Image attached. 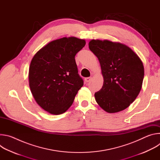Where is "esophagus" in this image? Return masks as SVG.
I'll return each instance as SVG.
<instances>
[{
	"label": "esophagus",
	"instance_id": "obj_1",
	"mask_svg": "<svg viewBox=\"0 0 160 160\" xmlns=\"http://www.w3.org/2000/svg\"><path fill=\"white\" fill-rule=\"evenodd\" d=\"M91 80H92V77H87V78H85V81L86 82H89L91 81Z\"/></svg>",
	"mask_w": 160,
	"mask_h": 160
}]
</instances>
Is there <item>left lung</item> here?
<instances>
[{
	"label": "left lung",
	"mask_w": 160,
	"mask_h": 160,
	"mask_svg": "<svg viewBox=\"0 0 160 160\" xmlns=\"http://www.w3.org/2000/svg\"><path fill=\"white\" fill-rule=\"evenodd\" d=\"M88 48L98 58L104 78L95 99L105 111L124 110L139 95L144 69L142 61L126 45L104 40H92Z\"/></svg>",
	"instance_id": "1"
}]
</instances>
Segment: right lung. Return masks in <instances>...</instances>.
Segmentation results:
<instances>
[{"instance_id":"1","label":"right lung","mask_w":160,"mask_h":160,"mask_svg":"<svg viewBox=\"0 0 160 160\" xmlns=\"http://www.w3.org/2000/svg\"><path fill=\"white\" fill-rule=\"evenodd\" d=\"M77 37L53 40L33 56L29 68V85L37 103L52 115H60L73 104L83 85L75 56L85 45Z\"/></svg>"}]
</instances>
